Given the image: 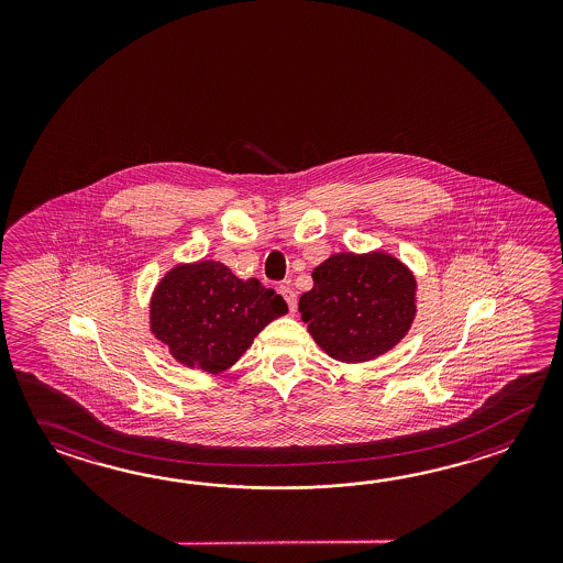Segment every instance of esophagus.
<instances>
[{
  "label": "esophagus",
  "mask_w": 563,
  "mask_h": 563,
  "mask_svg": "<svg viewBox=\"0 0 563 563\" xmlns=\"http://www.w3.org/2000/svg\"><path fill=\"white\" fill-rule=\"evenodd\" d=\"M279 294L286 299L289 311H296V308H298V296H296V291L289 286H279Z\"/></svg>",
  "instance_id": "34e87169"
}]
</instances>
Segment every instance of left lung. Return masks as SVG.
I'll return each instance as SVG.
<instances>
[{
  "label": "left lung",
  "mask_w": 563,
  "mask_h": 563,
  "mask_svg": "<svg viewBox=\"0 0 563 563\" xmlns=\"http://www.w3.org/2000/svg\"><path fill=\"white\" fill-rule=\"evenodd\" d=\"M311 277L313 287L299 298V313L328 356L368 362L410 330L417 279L393 255L335 253Z\"/></svg>",
  "instance_id": "8db88e82"
}]
</instances>
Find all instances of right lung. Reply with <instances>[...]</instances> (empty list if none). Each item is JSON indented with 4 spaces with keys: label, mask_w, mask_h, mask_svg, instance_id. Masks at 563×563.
Returning a JSON list of instances; mask_svg holds the SVG:
<instances>
[{
    "label": "right lung",
    "mask_w": 563,
    "mask_h": 563,
    "mask_svg": "<svg viewBox=\"0 0 563 563\" xmlns=\"http://www.w3.org/2000/svg\"><path fill=\"white\" fill-rule=\"evenodd\" d=\"M287 311L276 289L243 282L219 262L177 265L151 299V332L173 358L219 374L252 346L253 338Z\"/></svg>",
    "instance_id": "1"
}]
</instances>
